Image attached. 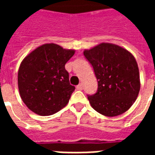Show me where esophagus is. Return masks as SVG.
<instances>
[{
  "label": "esophagus",
  "instance_id": "obj_1",
  "mask_svg": "<svg viewBox=\"0 0 155 155\" xmlns=\"http://www.w3.org/2000/svg\"><path fill=\"white\" fill-rule=\"evenodd\" d=\"M76 89H77V90H79V91H81V90L83 89V84H78L77 86H76Z\"/></svg>",
  "mask_w": 155,
  "mask_h": 155
}]
</instances>
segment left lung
Masks as SVG:
<instances>
[{"label": "left lung", "mask_w": 155, "mask_h": 155, "mask_svg": "<svg viewBox=\"0 0 155 155\" xmlns=\"http://www.w3.org/2000/svg\"><path fill=\"white\" fill-rule=\"evenodd\" d=\"M84 55L98 81L97 92L88 95L93 109L109 117L128 110L140 90L139 67L133 54L117 45L101 43L84 50Z\"/></svg>", "instance_id": "8db88e82"}]
</instances>
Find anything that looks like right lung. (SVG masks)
Instances as JSON below:
<instances>
[{
  "label": "right lung",
  "instance_id": "obj_1",
  "mask_svg": "<svg viewBox=\"0 0 155 155\" xmlns=\"http://www.w3.org/2000/svg\"><path fill=\"white\" fill-rule=\"evenodd\" d=\"M74 50L44 44L31 51L21 63L18 88L25 104L35 114H55L68 104L74 86L70 84L64 65Z\"/></svg>",
  "mask_w": 155,
  "mask_h": 155
}]
</instances>
